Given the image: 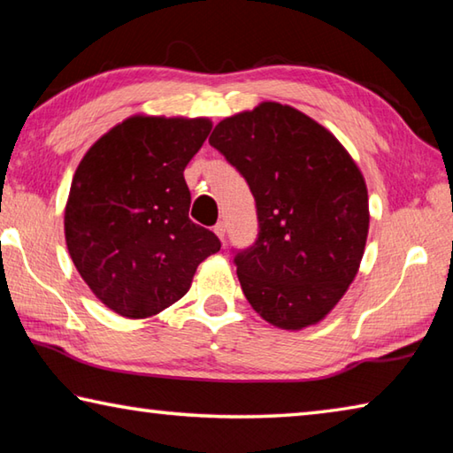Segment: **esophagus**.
<instances>
[{"label": "esophagus", "instance_id": "34e87169", "mask_svg": "<svg viewBox=\"0 0 453 453\" xmlns=\"http://www.w3.org/2000/svg\"><path fill=\"white\" fill-rule=\"evenodd\" d=\"M213 232H216V235L219 237V240L224 242L226 240V224H224V221H218L216 227H213Z\"/></svg>", "mask_w": 453, "mask_h": 453}]
</instances>
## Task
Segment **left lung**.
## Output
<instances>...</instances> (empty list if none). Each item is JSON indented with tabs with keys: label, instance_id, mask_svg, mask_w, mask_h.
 Masks as SVG:
<instances>
[{
	"label": "left lung",
	"instance_id": "8db88e82",
	"mask_svg": "<svg viewBox=\"0 0 453 453\" xmlns=\"http://www.w3.org/2000/svg\"><path fill=\"white\" fill-rule=\"evenodd\" d=\"M210 143L256 197L257 240L234 257L251 308L291 332L318 324L364 257L370 205L362 172L332 132L278 102L221 119Z\"/></svg>",
	"mask_w": 453,
	"mask_h": 453
}]
</instances>
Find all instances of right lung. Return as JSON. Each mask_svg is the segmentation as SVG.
I'll return each instance as SVG.
<instances>
[{
    "mask_svg": "<svg viewBox=\"0 0 453 453\" xmlns=\"http://www.w3.org/2000/svg\"><path fill=\"white\" fill-rule=\"evenodd\" d=\"M211 132L208 118L132 116L91 145L65 203V243L107 308L151 318L188 294L218 235L189 219L183 178Z\"/></svg>",
    "mask_w": 453,
    "mask_h": 453,
    "instance_id": "right-lung-1",
    "label": "right lung"
}]
</instances>
